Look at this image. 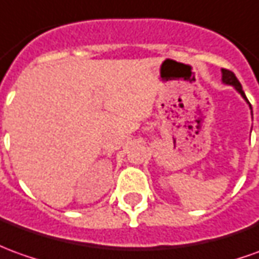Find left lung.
<instances>
[{
    "label": "left lung",
    "instance_id": "left-lung-1",
    "mask_svg": "<svg viewBox=\"0 0 259 259\" xmlns=\"http://www.w3.org/2000/svg\"><path fill=\"white\" fill-rule=\"evenodd\" d=\"M222 82L223 84H226V85H231L234 87V90H236L241 97L244 98V101L247 102V104L249 105L248 99H247V97H245V94H244L243 91V87H241V84H240V81L237 79V77L234 75V74L231 73V71H229V70H222ZM249 109H251V105H249Z\"/></svg>",
    "mask_w": 259,
    "mask_h": 259
}]
</instances>
